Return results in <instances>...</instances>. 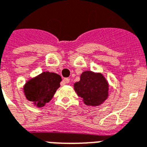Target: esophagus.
Here are the masks:
<instances>
[{
  "label": "esophagus",
  "mask_w": 147,
  "mask_h": 147,
  "mask_svg": "<svg viewBox=\"0 0 147 147\" xmlns=\"http://www.w3.org/2000/svg\"><path fill=\"white\" fill-rule=\"evenodd\" d=\"M63 83H64V84H67V83H70V79H69V78H64V79L63 80Z\"/></svg>",
  "instance_id": "obj_1"
}]
</instances>
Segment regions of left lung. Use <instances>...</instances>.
I'll return each instance as SVG.
<instances>
[{
	"mask_svg": "<svg viewBox=\"0 0 147 147\" xmlns=\"http://www.w3.org/2000/svg\"><path fill=\"white\" fill-rule=\"evenodd\" d=\"M74 90L86 105L102 104L109 96V83L102 74L84 71L80 80L74 83Z\"/></svg>",
	"mask_w": 147,
	"mask_h": 147,
	"instance_id": "obj_1",
	"label": "left lung"
}]
</instances>
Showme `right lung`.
<instances>
[{
	"instance_id": "obj_1",
	"label": "right lung",
	"mask_w": 147,
	"mask_h": 147,
	"mask_svg": "<svg viewBox=\"0 0 147 147\" xmlns=\"http://www.w3.org/2000/svg\"><path fill=\"white\" fill-rule=\"evenodd\" d=\"M61 76L49 71L42 73L33 79L29 80L24 86L26 98L38 107H43L49 102L60 87Z\"/></svg>"
}]
</instances>
